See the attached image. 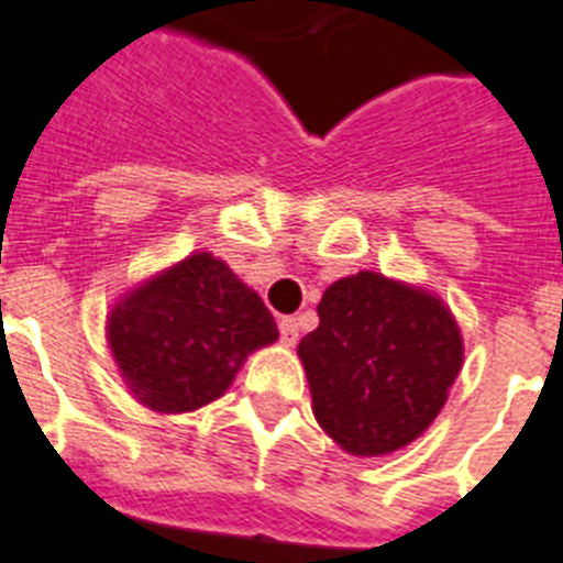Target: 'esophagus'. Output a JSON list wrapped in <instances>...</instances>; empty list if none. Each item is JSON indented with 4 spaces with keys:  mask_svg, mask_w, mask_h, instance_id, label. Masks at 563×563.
<instances>
[{
    "mask_svg": "<svg viewBox=\"0 0 563 563\" xmlns=\"http://www.w3.org/2000/svg\"><path fill=\"white\" fill-rule=\"evenodd\" d=\"M277 329H280L283 345H295V342H297V320H295V317H280Z\"/></svg>",
    "mask_w": 563,
    "mask_h": 563,
    "instance_id": "34e87169",
    "label": "esophagus"
}]
</instances>
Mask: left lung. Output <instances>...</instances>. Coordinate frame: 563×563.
<instances>
[{
	"label": "left lung",
	"mask_w": 563,
	"mask_h": 563,
	"mask_svg": "<svg viewBox=\"0 0 563 563\" xmlns=\"http://www.w3.org/2000/svg\"><path fill=\"white\" fill-rule=\"evenodd\" d=\"M300 340L320 428L354 456L405 448L442 410L462 368V334L442 300L360 272L325 288Z\"/></svg>",
	"instance_id": "left-lung-1"
}]
</instances>
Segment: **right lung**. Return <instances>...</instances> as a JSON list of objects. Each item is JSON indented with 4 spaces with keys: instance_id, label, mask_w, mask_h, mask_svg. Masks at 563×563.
<instances>
[{
    "instance_id": "add662e5",
    "label": "right lung",
    "mask_w": 563,
    "mask_h": 563,
    "mask_svg": "<svg viewBox=\"0 0 563 563\" xmlns=\"http://www.w3.org/2000/svg\"><path fill=\"white\" fill-rule=\"evenodd\" d=\"M107 336L135 397L161 413L212 402L277 322L212 254H192L112 309Z\"/></svg>"
}]
</instances>
